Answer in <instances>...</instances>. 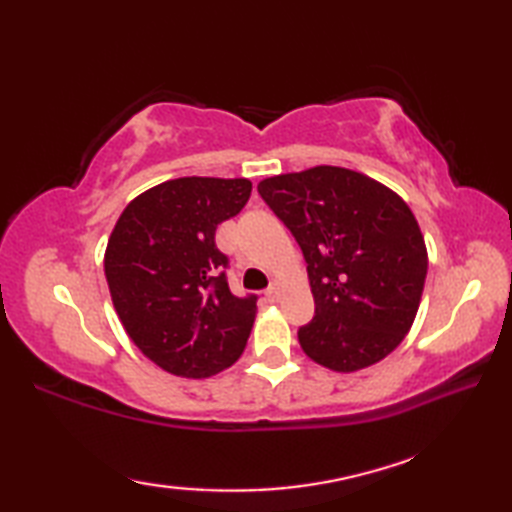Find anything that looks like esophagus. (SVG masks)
<instances>
[{
	"label": "esophagus",
	"instance_id": "esophagus-1",
	"mask_svg": "<svg viewBox=\"0 0 512 512\" xmlns=\"http://www.w3.org/2000/svg\"><path fill=\"white\" fill-rule=\"evenodd\" d=\"M264 295H266L268 301H277L281 297V284H279V281H273V284L268 286V290L264 292Z\"/></svg>",
	"mask_w": 512,
	"mask_h": 512
}]
</instances>
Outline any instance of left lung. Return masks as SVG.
Listing matches in <instances>:
<instances>
[{"label":"left lung","instance_id":"1","mask_svg":"<svg viewBox=\"0 0 512 512\" xmlns=\"http://www.w3.org/2000/svg\"><path fill=\"white\" fill-rule=\"evenodd\" d=\"M303 253L314 317L299 328L312 361L356 372L394 352L420 306L427 248L394 191L343 167H314L257 184Z\"/></svg>","mask_w":512,"mask_h":512}]
</instances>
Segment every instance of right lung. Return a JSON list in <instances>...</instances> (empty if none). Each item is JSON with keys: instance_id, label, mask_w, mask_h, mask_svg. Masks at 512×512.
<instances>
[{"instance_id": "1", "label": "right lung", "mask_w": 512, "mask_h": 512, "mask_svg": "<svg viewBox=\"0 0 512 512\" xmlns=\"http://www.w3.org/2000/svg\"><path fill=\"white\" fill-rule=\"evenodd\" d=\"M246 178H178L127 204L105 253L114 308L138 350L167 372L206 378L233 365L257 295L237 297L215 228L244 209Z\"/></svg>"}]
</instances>
